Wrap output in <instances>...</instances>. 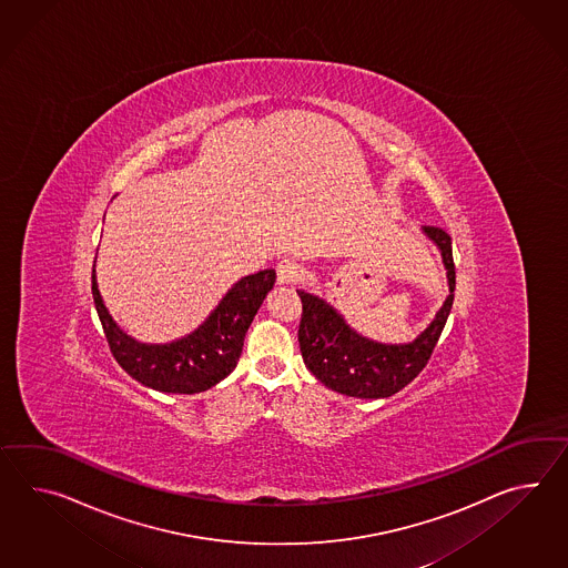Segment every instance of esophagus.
Here are the masks:
<instances>
[{
    "instance_id": "1",
    "label": "esophagus",
    "mask_w": 568,
    "mask_h": 568,
    "mask_svg": "<svg viewBox=\"0 0 568 568\" xmlns=\"http://www.w3.org/2000/svg\"><path fill=\"white\" fill-rule=\"evenodd\" d=\"M300 275H302V271H300V264L295 263V261L285 258V261H281L277 264V281L281 285L297 283Z\"/></svg>"
}]
</instances>
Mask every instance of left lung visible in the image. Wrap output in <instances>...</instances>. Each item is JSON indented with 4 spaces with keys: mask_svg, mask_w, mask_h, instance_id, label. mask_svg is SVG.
I'll list each match as a JSON object with an SVG mask.
<instances>
[{
    "mask_svg": "<svg viewBox=\"0 0 568 568\" xmlns=\"http://www.w3.org/2000/svg\"><path fill=\"white\" fill-rule=\"evenodd\" d=\"M425 234L442 250L449 295L427 331L408 345L374 343L351 331L333 305L312 293L297 291L302 300V320L297 331L302 357L307 369L324 386L355 398H387L408 386L429 363L454 305L456 264L452 237L445 230L427 225Z\"/></svg>",
    "mask_w": 568,
    "mask_h": 568,
    "instance_id": "left-lung-1",
    "label": "left lung"
}]
</instances>
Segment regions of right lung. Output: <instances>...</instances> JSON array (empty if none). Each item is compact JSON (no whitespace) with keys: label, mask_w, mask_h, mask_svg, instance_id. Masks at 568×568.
<instances>
[{"label":"right lung","mask_w":568,"mask_h":568,"mask_svg":"<svg viewBox=\"0 0 568 568\" xmlns=\"http://www.w3.org/2000/svg\"><path fill=\"white\" fill-rule=\"evenodd\" d=\"M275 278L273 268L240 278L193 334L170 345H141L119 331L100 300L94 273L92 295L112 357L126 374L160 392L196 394L220 384L234 372L244 336L266 293L273 290Z\"/></svg>","instance_id":"1"}]
</instances>
